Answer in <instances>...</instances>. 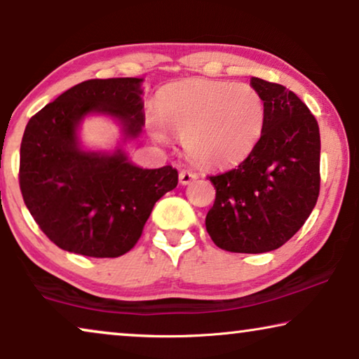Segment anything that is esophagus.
<instances>
[{
    "label": "esophagus",
    "instance_id": "34e87169",
    "mask_svg": "<svg viewBox=\"0 0 359 359\" xmlns=\"http://www.w3.org/2000/svg\"><path fill=\"white\" fill-rule=\"evenodd\" d=\"M196 178H198V175L193 173V171H189V170H183L180 173V183L181 184H189L191 181H194Z\"/></svg>",
    "mask_w": 359,
    "mask_h": 359
}]
</instances>
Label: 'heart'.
I'll list each match as a JSON object with an SVG mask.
<instances>
[{
    "label": "heart",
    "instance_id": "obj_1",
    "mask_svg": "<svg viewBox=\"0 0 359 359\" xmlns=\"http://www.w3.org/2000/svg\"><path fill=\"white\" fill-rule=\"evenodd\" d=\"M147 124L160 140L170 130L184 137L186 151L199 165L229 166L262 139L266 104L247 83L189 80L161 90L158 107L147 111Z\"/></svg>",
    "mask_w": 359,
    "mask_h": 359
}]
</instances>
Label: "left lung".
<instances>
[{"label":"left lung","mask_w":359,"mask_h":359,"mask_svg":"<svg viewBox=\"0 0 359 359\" xmlns=\"http://www.w3.org/2000/svg\"><path fill=\"white\" fill-rule=\"evenodd\" d=\"M266 104L257 147L233 170L208 176L215 188L205 229L232 253L276 250L302 227L320 191V132L309 107L283 85L252 78Z\"/></svg>","instance_id":"obj_1"}]
</instances>
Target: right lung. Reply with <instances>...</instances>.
<instances>
[{
	"label": "right lung",
	"mask_w": 359,
	"mask_h": 359,
	"mask_svg": "<svg viewBox=\"0 0 359 359\" xmlns=\"http://www.w3.org/2000/svg\"><path fill=\"white\" fill-rule=\"evenodd\" d=\"M140 78L88 80L29 119L21 142L19 188L39 229L58 248L116 258L134 248L161 196L178 184L166 165L144 170L122 150L85 151L76 127L91 112L121 121L126 137L140 134L145 114Z\"/></svg>",
	"instance_id": "right-lung-1"
}]
</instances>
